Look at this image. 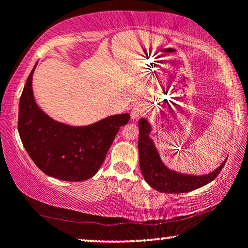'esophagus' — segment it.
<instances>
[{
	"label": "esophagus",
	"mask_w": 248,
	"mask_h": 248,
	"mask_svg": "<svg viewBox=\"0 0 248 248\" xmlns=\"http://www.w3.org/2000/svg\"><path fill=\"white\" fill-rule=\"evenodd\" d=\"M144 110H145V107L143 104L140 103V104L134 105L133 108H132V111H131L132 120H138V118L144 113Z\"/></svg>",
	"instance_id": "obj_1"
}]
</instances>
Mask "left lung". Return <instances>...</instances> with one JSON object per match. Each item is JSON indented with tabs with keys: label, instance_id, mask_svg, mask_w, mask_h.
<instances>
[{
	"label": "left lung",
	"instance_id": "8db88e82",
	"mask_svg": "<svg viewBox=\"0 0 248 248\" xmlns=\"http://www.w3.org/2000/svg\"><path fill=\"white\" fill-rule=\"evenodd\" d=\"M151 132V125L145 118L139 121V155H140V168L145 182L162 193H185L194 191L212 182L225 166L226 160L215 171L203 176H193L174 171L166 167L160 159L154 141L149 134Z\"/></svg>",
	"mask_w": 248,
	"mask_h": 248
}]
</instances>
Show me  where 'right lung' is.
<instances>
[{
	"mask_svg": "<svg viewBox=\"0 0 248 248\" xmlns=\"http://www.w3.org/2000/svg\"><path fill=\"white\" fill-rule=\"evenodd\" d=\"M36 65L26 81L19 103L18 131L23 147L46 175L66 182L89 179L99 170L115 135L130 121V114L113 115L87 126H71L53 120L33 98Z\"/></svg>",
	"mask_w": 248,
	"mask_h": 248,
	"instance_id": "right-lung-1",
	"label": "right lung"
}]
</instances>
